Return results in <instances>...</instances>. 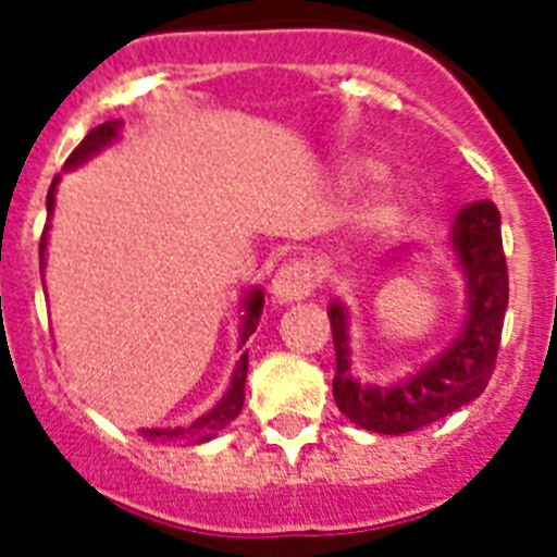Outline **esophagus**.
Instances as JSON below:
<instances>
[{"mask_svg": "<svg viewBox=\"0 0 557 557\" xmlns=\"http://www.w3.org/2000/svg\"><path fill=\"white\" fill-rule=\"evenodd\" d=\"M314 289V273L307 262H289L284 268H278V273L273 275V284H270V293H273L275 304H293L307 298Z\"/></svg>", "mask_w": 557, "mask_h": 557, "instance_id": "1", "label": "esophagus"}]
</instances>
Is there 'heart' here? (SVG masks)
Returning <instances> with one entry per match:
<instances>
[{"label": "heart", "mask_w": 557, "mask_h": 557, "mask_svg": "<svg viewBox=\"0 0 557 557\" xmlns=\"http://www.w3.org/2000/svg\"><path fill=\"white\" fill-rule=\"evenodd\" d=\"M385 170L387 166L379 159H373V156H357V159L348 164V178L357 181V184H362V181H376L385 175ZM405 189H398V186L385 189L379 195L376 206H373V223H391V220H396L398 214H401V209H405Z\"/></svg>", "instance_id": "1"}]
</instances>
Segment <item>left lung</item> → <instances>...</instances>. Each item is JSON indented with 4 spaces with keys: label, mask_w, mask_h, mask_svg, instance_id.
<instances>
[{
    "label": "left lung",
    "mask_w": 557,
    "mask_h": 557,
    "mask_svg": "<svg viewBox=\"0 0 557 557\" xmlns=\"http://www.w3.org/2000/svg\"><path fill=\"white\" fill-rule=\"evenodd\" d=\"M449 243L466 275V323L432 362L396 385H362L351 376L348 312L337 301L329 307L337 354L334 401L339 412L362 430L379 435L421 430L474 401L488 385L508 309V264L502 250L499 209L491 200H476L460 209Z\"/></svg>",
    "instance_id": "1"
}]
</instances>
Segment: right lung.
Returning a JSON list of instances; mask_svg holds the SVG:
<instances>
[{"label":"right lung","mask_w":557,"mask_h":557,"mask_svg":"<svg viewBox=\"0 0 557 557\" xmlns=\"http://www.w3.org/2000/svg\"><path fill=\"white\" fill-rule=\"evenodd\" d=\"M122 131V122L120 120H111V122H102V125L91 127L88 131L86 139L72 150V156L66 159V170H75L81 166L83 161H88L95 152H100L102 147L111 145ZM58 181L61 175H55L52 186L47 191V214L52 218V209H55V191H58ZM47 231L49 223L44 225V234H41V245H38V253H41V270H44V253H47ZM245 314H243V326H239V346H245V339L256 332L259 326V318H262V309H264V293L259 287L250 289L248 298L243 301ZM245 376H248V351L239 357L234 368V376H231V387L223 398H220L218 405L211 407L206 416H200L198 421H191L189 426H175V430H139L147 441H159V444H206L211 437L218 435L223 426H228L239 412H243V401H245Z\"/></svg>","instance_id":"add662e5"}]
</instances>
